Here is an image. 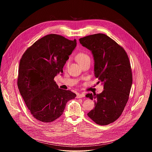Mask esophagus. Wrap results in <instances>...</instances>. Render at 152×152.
<instances>
[{
    "label": "esophagus",
    "mask_w": 152,
    "mask_h": 152,
    "mask_svg": "<svg viewBox=\"0 0 152 152\" xmlns=\"http://www.w3.org/2000/svg\"><path fill=\"white\" fill-rule=\"evenodd\" d=\"M85 97V94H78L77 95V99L83 98V97Z\"/></svg>",
    "instance_id": "obj_1"
}]
</instances>
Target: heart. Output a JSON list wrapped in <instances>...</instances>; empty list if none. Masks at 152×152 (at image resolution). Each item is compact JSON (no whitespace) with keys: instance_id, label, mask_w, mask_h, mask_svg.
<instances>
[{"instance_id":"b5f03b06","label":"heart","mask_w":152,"mask_h":152,"mask_svg":"<svg viewBox=\"0 0 152 152\" xmlns=\"http://www.w3.org/2000/svg\"><path fill=\"white\" fill-rule=\"evenodd\" d=\"M76 60L78 61V63L80 64V63H82L84 62L85 61H86L87 60H90V58L86 53H83V52H81V53H79L77 55Z\"/></svg>"}]
</instances>
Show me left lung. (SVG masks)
<instances>
[{"instance_id":"left-lung-1","label":"left lung","mask_w":152,"mask_h":152,"mask_svg":"<svg viewBox=\"0 0 152 152\" xmlns=\"http://www.w3.org/2000/svg\"><path fill=\"white\" fill-rule=\"evenodd\" d=\"M79 41L92 52L94 76L104 89L100 94H86L94 100L95 106L87 115L98 125H108L120 117L129 99L132 85L129 59L123 47L105 34L85 36Z\"/></svg>"}]
</instances>
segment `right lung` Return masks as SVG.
<instances>
[{
	"instance_id": "right-lung-1",
	"label": "right lung",
	"mask_w": 152,
	"mask_h": 152,
	"mask_svg": "<svg viewBox=\"0 0 152 152\" xmlns=\"http://www.w3.org/2000/svg\"><path fill=\"white\" fill-rule=\"evenodd\" d=\"M76 40L50 34L37 40L23 53L18 71V86L32 116L51 123L61 116L68 101L76 94L58 88L54 77L62 73Z\"/></svg>"
}]
</instances>
